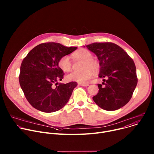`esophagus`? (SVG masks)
I'll list each match as a JSON object with an SVG mask.
<instances>
[{
    "mask_svg": "<svg viewBox=\"0 0 154 154\" xmlns=\"http://www.w3.org/2000/svg\"><path fill=\"white\" fill-rule=\"evenodd\" d=\"M78 85H80V86H88L89 85V84H88V83H78Z\"/></svg>",
    "mask_w": 154,
    "mask_h": 154,
    "instance_id": "obj_1",
    "label": "esophagus"
}]
</instances>
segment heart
<instances>
[{
    "label": "heart",
    "instance_id": "1",
    "mask_svg": "<svg viewBox=\"0 0 154 154\" xmlns=\"http://www.w3.org/2000/svg\"><path fill=\"white\" fill-rule=\"evenodd\" d=\"M75 60H83L81 71H74L66 75V80L71 82L85 83L99 69L98 61L93 58V54L86 49H80L72 54ZM58 67L64 72H69L72 68V62L67 55L61 57L58 61Z\"/></svg>",
    "mask_w": 154,
    "mask_h": 154
}]
</instances>
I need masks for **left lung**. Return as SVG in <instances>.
I'll return each instance as SVG.
<instances>
[{
    "mask_svg": "<svg viewBox=\"0 0 154 154\" xmlns=\"http://www.w3.org/2000/svg\"><path fill=\"white\" fill-rule=\"evenodd\" d=\"M99 60L97 84L99 92L93 97L94 102L107 111H114L126 105L132 97L138 83L135 63L127 53L115 43L94 42L87 45Z\"/></svg>",
    "mask_w": 154,
    "mask_h": 154,
    "instance_id": "obj_1",
    "label": "left lung"
}]
</instances>
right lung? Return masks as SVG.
Returning <instances> with one entry per match:
<instances>
[{"mask_svg":"<svg viewBox=\"0 0 154 154\" xmlns=\"http://www.w3.org/2000/svg\"><path fill=\"white\" fill-rule=\"evenodd\" d=\"M76 49V47L68 48L60 43L45 42L32 49L24 58L19 81L26 99L33 107L52 113L68 103L77 83H57L64 75L58 61Z\"/></svg>","mask_w":154,"mask_h":154,"instance_id":"1","label":"right lung"}]
</instances>
